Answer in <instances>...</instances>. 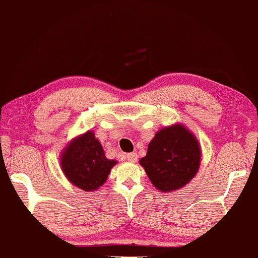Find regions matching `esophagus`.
<instances>
[{"mask_svg":"<svg viewBox=\"0 0 258 258\" xmlns=\"http://www.w3.org/2000/svg\"><path fill=\"white\" fill-rule=\"evenodd\" d=\"M137 159H138V155L136 152H130V154H127V160L129 162H136Z\"/></svg>","mask_w":258,"mask_h":258,"instance_id":"obj_1","label":"esophagus"}]
</instances>
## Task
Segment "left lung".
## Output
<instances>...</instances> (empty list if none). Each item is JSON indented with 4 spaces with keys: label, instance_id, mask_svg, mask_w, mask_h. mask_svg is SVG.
<instances>
[{
    "label": "left lung",
    "instance_id": "left-lung-1",
    "mask_svg": "<svg viewBox=\"0 0 258 258\" xmlns=\"http://www.w3.org/2000/svg\"><path fill=\"white\" fill-rule=\"evenodd\" d=\"M202 150L198 140L182 124L165 127L148 145L140 159L152 185L162 192L177 190L190 181L199 169Z\"/></svg>",
    "mask_w": 258,
    "mask_h": 258
}]
</instances>
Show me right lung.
Returning a JSON list of instances; mask_svg holds the SVG:
<instances>
[{
  "instance_id": "1",
  "label": "right lung",
  "mask_w": 258,
  "mask_h": 258,
  "mask_svg": "<svg viewBox=\"0 0 258 258\" xmlns=\"http://www.w3.org/2000/svg\"><path fill=\"white\" fill-rule=\"evenodd\" d=\"M61 168L70 182L86 191L96 190L106 182L115 160L106 158L93 131L77 137L61 155Z\"/></svg>"
}]
</instances>
